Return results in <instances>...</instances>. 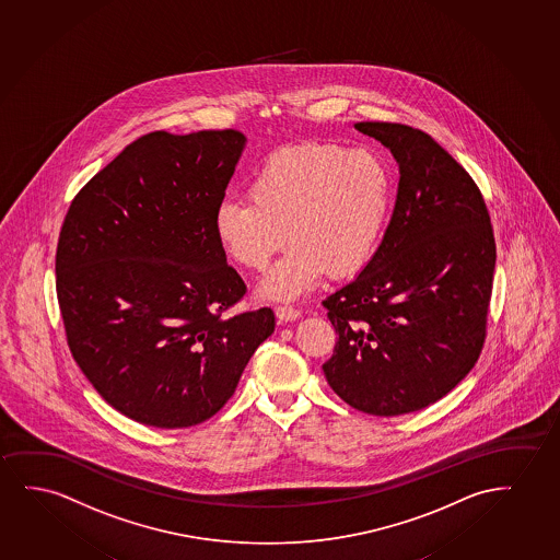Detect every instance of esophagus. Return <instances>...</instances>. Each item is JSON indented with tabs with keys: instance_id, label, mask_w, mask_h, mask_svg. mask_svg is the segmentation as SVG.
<instances>
[{
	"instance_id": "esophagus-1",
	"label": "esophagus",
	"mask_w": 560,
	"mask_h": 560,
	"mask_svg": "<svg viewBox=\"0 0 560 560\" xmlns=\"http://www.w3.org/2000/svg\"><path fill=\"white\" fill-rule=\"evenodd\" d=\"M276 316H278L282 323H292V320L300 318L301 313L298 308H293L292 305H280V307H276Z\"/></svg>"
}]
</instances>
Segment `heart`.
Returning <instances> with one entry per match:
<instances>
[{
    "mask_svg": "<svg viewBox=\"0 0 560 560\" xmlns=\"http://www.w3.org/2000/svg\"><path fill=\"white\" fill-rule=\"evenodd\" d=\"M247 196L217 207L214 237L252 270H265L288 237L292 245L259 295L295 300L324 272L341 278L369 262L386 230L394 174L376 151L303 143L268 155L252 174Z\"/></svg>",
    "mask_w": 560,
    "mask_h": 560,
    "instance_id": "obj_1",
    "label": "heart"
}]
</instances>
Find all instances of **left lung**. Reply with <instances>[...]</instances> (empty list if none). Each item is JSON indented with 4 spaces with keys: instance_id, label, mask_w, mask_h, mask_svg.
Wrapping results in <instances>:
<instances>
[{
    "instance_id": "obj_1",
    "label": "left lung",
    "mask_w": 560,
    "mask_h": 560,
    "mask_svg": "<svg viewBox=\"0 0 560 560\" xmlns=\"http://www.w3.org/2000/svg\"><path fill=\"white\" fill-rule=\"evenodd\" d=\"M354 128L392 151L399 186L378 249L324 300L338 341L323 371L353 409L399 417L440 401L478 361L495 237L480 189L432 136Z\"/></svg>"
}]
</instances>
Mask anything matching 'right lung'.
Wrapping results in <instances>:
<instances>
[{"label": "right lung", "instance_id": "1", "mask_svg": "<svg viewBox=\"0 0 560 560\" xmlns=\"http://www.w3.org/2000/svg\"><path fill=\"white\" fill-rule=\"evenodd\" d=\"M245 138L151 132L72 199L57 244V300L72 357L120 415L201 424L224 407L275 313L222 316L245 293L213 217Z\"/></svg>", "mask_w": 560, "mask_h": 560}]
</instances>
